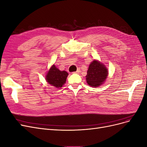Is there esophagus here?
<instances>
[{
  "label": "esophagus",
  "mask_w": 147,
  "mask_h": 147,
  "mask_svg": "<svg viewBox=\"0 0 147 147\" xmlns=\"http://www.w3.org/2000/svg\"><path fill=\"white\" fill-rule=\"evenodd\" d=\"M73 73H74V74H79L80 73V69H77V70L76 71V72H74Z\"/></svg>",
  "instance_id": "esophagus-1"
}]
</instances>
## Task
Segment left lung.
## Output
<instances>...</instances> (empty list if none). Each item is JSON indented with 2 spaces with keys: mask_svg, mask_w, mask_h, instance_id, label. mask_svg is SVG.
Here are the masks:
<instances>
[{
  "mask_svg": "<svg viewBox=\"0 0 147 147\" xmlns=\"http://www.w3.org/2000/svg\"><path fill=\"white\" fill-rule=\"evenodd\" d=\"M108 75L109 70L105 65L94 59L89 65L86 76V83L91 87H99L104 83Z\"/></svg>",
  "mask_w": 147,
  "mask_h": 147,
  "instance_id": "left-lung-1",
  "label": "left lung"
}]
</instances>
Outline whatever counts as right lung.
Listing matches in <instances>:
<instances>
[{
	"instance_id": "right-lung-1",
	"label": "right lung",
	"mask_w": 147,
	"mask_h": 147,
	"mask_svg": "<svg viewBox=\"0 0 147 147\" xmlns=\"http://www.w3.org/2000/svg\"><path fill=\"white\" fill-rule=\"evenodd\" d=\"M69 74L65 70L61 71L53 64L48 70L45 75L47 82L50 85L57 88H62L65 83Z\"/></svg>"
}]
</instances>
